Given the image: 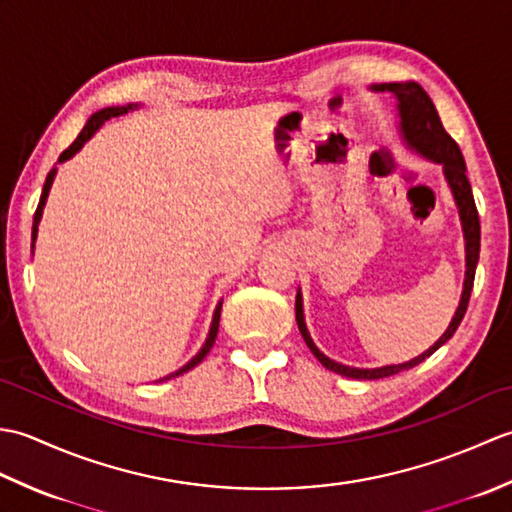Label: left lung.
I'll list each match as a JSON object with an SVG mask.
<instances>
[{"instance_id":"8db88e82","label":"left lung","mask_w":512,"mask_h":512,"mask_svg":"<svg viewBox=\"0 0 512 512\" xmlns=\"http://www.w3.org/2000/svg\"><path fill=\"white\" fill-rule=\"evenodd\" d=\"M376 90L380 92H391L398 99V110H400V125H402V134H405V140L409 147H413L424 158H429L433 162H440L444 167V176H447L449 187L453 191L455 204L460 209V220L464 228V239H466V279H464V292L460 299V306L455 310V317L451 325L447 328L436 345H431L427 352H422L420 356L413 358L409 363L402 365H387V367H376V369H356V367H347L341 363H334L332 358L319 352V347L312 343L306 321H303V306H301V295H297V325L299 332L303 336V341L310 347V352L319 358V363L323 367H328L330 372H336L347 378H361V380H376V378H385V376H394L402 369H411L420 365L424 358H429L433 352L438 350L440 345L447 343L451 336L458 330V325L462 323L466 308H469V299H471V290H473V281H475V268H477V259H480V215H477V206L473 200V191H471V182L466 178V165L462 158V151L458 143L447 134L444 129L440 116L436 112V105L429 99V94L424 92L418 83H387V85H378Z\"/></svg>"}]
</instances>
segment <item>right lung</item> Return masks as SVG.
Masks as SVG:
<instances>
[{
	"label": "right lung",
	"instance_id": "add662e5",
	"mask_svg": "<svg viewBox=\"0 0 512 512\" xmlns=\"http://www.w3.org/2000/svg\"><path fill=\"white\" fill-rule=\"evenodd\" d=\"M127 110H132V105H127V107H105V110H101V112H96V114H92L90 116V121L85 123V127L81 129V134L76 136V140L74 143L63 151V154L59 156V162H63V160H68V158H72L76 151H79L85 143H88V140L92 138V134L96 132V129H99L107 118H112V116H121V114H127ZM54 173H57V169H50V173H48V178H46V184H43V191H41V200H39V204H37V211H35V217H32V242H35V237H37V224H39V220H41V211H43V204H46V198H48V191H50V187H52V180H54ZM220 310H222V303L220 306H217V310H215V314H213V323H211V332H209V336H206V343L202 345V350L195 354L191 361L184 365V367H180L176 374H171V376H167V378H176V376H180V374H184V372H189L191 367H195L198 363H202V358L209 354V350L213 347V343H215V336H217V328H220ZM165 378V380H167Z\"/></svg>",
	"mask_w": 512,
	"mask_h": 512
}]
</instances>
